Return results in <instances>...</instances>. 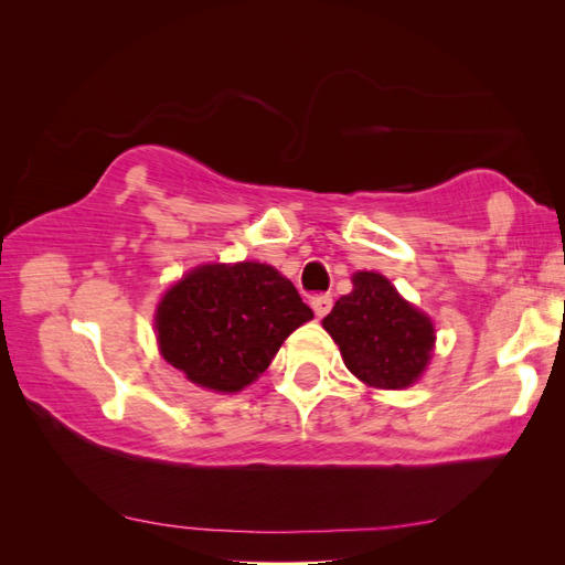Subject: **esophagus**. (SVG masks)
<instances>
[{
    "label": "esophagus",
    "mask_w": 565,
    "mask_h": 565,
    "mask_svg": "<svg viewBox=\"0 0 565 565\" xmlns=\"http://www.w3.org/2000/svg\"><path fill=\"white\" fill-rule=\"evenodd\" d=\"M311 309L316 311L318 318L328 316L332 311V295H316V297H311Z\"/></svg>",
    "instance_id": "esophagus-1"
}]
</instances>
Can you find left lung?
Returning a JSON list of instances; mask_svg holds the SVG:
<instances>
[{"label":"left lung","mask_w":565,"mask_h":565,"mask_svg":"<svg viewBox=\"0 0 565 565\" xmlns=\"http://www.w3.org/2000/svg\"><path fill=\"white\" fill-rule=\"evenodd\" d=\"M322 328L339 344L347 367L370 386L403 388L424 372L434 349V324L409 306L380 273H355Z\"/></svg>","instance_id":"obj_1"}]
</instances>
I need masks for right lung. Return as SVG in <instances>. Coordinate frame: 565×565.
Here are the masks:
<instances>
[{
	"label": "right lung",
	"mask_w": 565,
	"mask_h": 565,
	"mask_svg": "<svg viewBox=\"0 0 565 565\" xmlns=\"http://www.w3.org/2000/svg\"><path fill=\"white\" fill-rule=\"evenodd\" d=\"M311 318L276 268L243 262L188 273L160 301L156 324L167 363L193 384L233 393L259 377L282 341Z\"/></svg>",
	"instance_id": "1"
}]
</instances>
